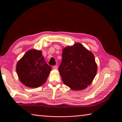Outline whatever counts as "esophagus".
I'll list each match as a JSON object with an SVG mask.
<instances>
[{
  "label": "esophagus",
  "instance_id": "esophagus-1",
  "mask_svg": "<svg viewBox=\"0 0 122 122\" xmlns=\"http://www.w3.org/2000/svg\"><path fill=\"white\" fill-rule=\"evenodd\" d=\"M53 68L54 69H57V68H58V67H57V66H56V65L54 66L53 67Z\"/></svg>",
  "mask_w": 122,
  "mask_h": 122
}]
</instances>
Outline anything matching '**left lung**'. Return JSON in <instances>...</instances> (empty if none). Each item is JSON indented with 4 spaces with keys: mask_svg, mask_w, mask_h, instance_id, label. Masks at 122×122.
<instances>
[{
    "mask_svg": "<svg viewBox=\"0 0 122 122\" xmlns=\"http://www.w3.org/2000/svg\"><path fill=\"white\" fill-rule=\"evenodd\" d=\"M97 71L93 54L82 44L76 43L63 48L59 71L63 83L72 90L86 88L93 81Z\"/></svg>",
    "mask_w": 122,
    "mask_h": 122,
    "instance_id": "8db88e82",
    "label": "left lung"
}]
</instances>
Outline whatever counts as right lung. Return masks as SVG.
<instances>
[{
    "instance_id": "obj_1",
    "label": "right lung",
    "mask_w": 122,
    "mask_h": 122,
    "mask_svg": "<svg viewBox=\"0 0 122 122\" xmlns=\"http://www.w3.org/2000/svg\"><path fill=\"white\" fill-rule=\"evenodd\" d=\"M51 69L45 61L42 51L36 49L27 51L16 67L20 81L30 88H38L45 83Z\"/></svg>"
}]
</instances>
